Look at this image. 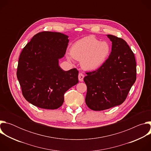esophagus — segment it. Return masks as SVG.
Segmentation results:
<instances>
[{"mask_svg":"<svg viewBox=\"0 0 151 151\" xmlns=\"http://www.w3.org/2000/svg\"><path fill=\"white\" fill-rule=\"evenodd\" d=\"M83 78H84V75L82 73H79L78 75V79L79 81L81 82H82L83 80Z\"/></svg>","mask_w":151,"mask_h":151,"instance_id":"34e87169","label":"esophagus"}]
</instances>
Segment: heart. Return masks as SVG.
I'll return each instance as SVG.
<instances>
[{"label": "heart", "mask_w": 151, "mask_h": 151, "mask_svg": "<svg viewBox=\"0 0 151 151\" xmlns=\"http://www.w3.org/2000/svg\"><path fill=\"white\" fill-rule=\"evenodd\" d=\"M111 47L106 41H100L93 36L84 37L72 45L70 55L81 60L82 67L87 70H95L105 63L110 56ZM69 59H70L68 57Z\"/></svg>", "instance_id": "1"}]
</instances>
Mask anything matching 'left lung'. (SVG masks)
<instances>
[{
  "mask_svg": "<svg viewBox=\"0 0 151 151\" xmlns=\"http://www.w3.org/2000/svg\"><path fill=\"white\" fill-rule=\"evenodd\" d=\"M112 51L108 59L97 70L87 72L83 81L87 91L85 103L99 111L121 104L136 80L134 54L122 38L111 35Z\"/></svg>",
  "mask_w": 151,
  "mask_h": 151,
  "instance_id": "8db88e82",
  "label": "left lung"
}]
</instances>
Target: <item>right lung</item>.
<instances>
[{
	"label": "right lung",
	"instance_id": "right-lung-1",
	"mask_svg": "<svg viewBox=\"0 0 151 151\" xmlns=\"http://www.w3.org/2000/svg\"><path fill=\"white\" fill-rule=\"evenodd\" d=\"M67 35L42 32L35 35L21 51L17 76L26 100L40 108L56 109L64 102V94L78 83V70H63L58 59L68 45Z\"/></svg>",
	"mask_w": 151,
	"mask_h": 151
}]
</instances>
